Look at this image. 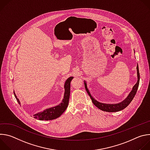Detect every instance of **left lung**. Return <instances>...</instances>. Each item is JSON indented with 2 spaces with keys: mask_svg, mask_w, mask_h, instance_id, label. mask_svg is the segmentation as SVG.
I'll return each mask as SVG.
<instances>
[{
  "mask_svg": "<svg viewBox=\"0 0 150 150\" xmlns=\"http://www.w3.org/2000/svg\"><path fill=\"white\" fill-rule=\"evenodd\" d=\"M137 77H138V81L135 85L133 87L132 91L130 92L129 95L127 96V97L122 102L117 104H105V103H102L100 102H98L96 100H95L92 96L91 95V93H90L88 88H87V83L85 81H84V85H85V90H86L87 93L90 96L93 104L98 108L99 109L104 111V112H119L120 111L125 108H126V107L130 104V103L132 101L134 97H135L138 86H139V78H140V75H139V68H138V65L137 64Z\"/></svg>",
  "mask_w": 150,
  "mask_h": 150,
  "instance_id": "left-lung-1",
  "label": "left lung"
}]
</instances>
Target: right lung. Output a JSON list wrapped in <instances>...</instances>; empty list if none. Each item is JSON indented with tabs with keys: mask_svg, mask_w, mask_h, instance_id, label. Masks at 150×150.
Wrapping results in <instances>:
<instances>
[{
	"mask_svg": "<svg viewBox=\"0 0 150 150\" xmlns=\"http://www.w3.org/2000/svg\"><path fill=\"white\" fill-rule=\"evenodd\" d=\"M74 78L73 76H71L68 78L65 82V93H64V97L62 100V103L59 105L47 109L45 110L43 112H41L35 114L34 115V117L37 119L40 120H49L55 119L59 117H60L63 112L65 111L69 103V96H70V88H71V81ZM13 94L15 97L18 101V103L20 104V101L19 99L17 98L15 95V92L13 91Z\"/></svg>",
	"mask_w": 150,
	"mask_h": 150,
	"instance_id": "obj_1",
	"label": "right lung"
}]
</instances>
